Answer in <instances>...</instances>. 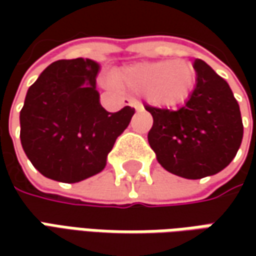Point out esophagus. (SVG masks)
Instances as JSON below:
<instances>
[{
  "instance_id": "34e87169",
  "label": "esophagus",
  "mask_w": 256,
  "mask_h": 256,
  "mask_svg": "<svg viewBox=\"0 0 256 256\" xmlns=\"http://www.w3.org/2000/svg\"><path fill=\"white\" fill-rule=\"evenodd\" d=\"M131 106L135 108V111H144V105L141 102H138V101H132Z\"/></svg>"
}]
</instances>
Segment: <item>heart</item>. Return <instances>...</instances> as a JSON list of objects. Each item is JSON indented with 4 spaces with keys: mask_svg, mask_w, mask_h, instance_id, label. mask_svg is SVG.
<instances>
[{
    "mask_svg": "<svg viewBox=\"0 0 256 256\" xmlns=\"http://www.w3.org/2000/svg\"><path fill=\"white\" fill-rule=\"evenodd\" d=\"M195 81V68L184 60L138 62L116 74V82L121 86L132 92H144L148 102L162 108L184 102L192 92Z\"/></svg>",
    "mask_w": 256,
    "mask_h": 256,
    "instance_id": "b5f03b06",
    "label": "heart"
}]
</instances>
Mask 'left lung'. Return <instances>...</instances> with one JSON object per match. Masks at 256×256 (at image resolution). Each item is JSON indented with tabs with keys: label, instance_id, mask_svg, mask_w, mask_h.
<instances>
[{
	"label": "left lung",
	"instance_id": "8db88e82",
	"mask_svg": "<svg viewBox=\"0 0 256 256\" xmlns=\"http://www.w3.org/2000/svg\"><path fill=\"white\" fill-rule=\"evenodd\" d=\"M196 85L185 105L161 110L146 105L154 118L148 142L158 162L174 175L201 180L226 168L242 142L241 111L228 82L202 60L194 61Z\"/></svg>",
	"mask_w": 256,
	"mask_h": 256
}]
</instances>
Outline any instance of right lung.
<instances>
[{
    "label": "right lung",
    "mask_w": 256,
    "mask_h": 256,
    "mask_svg": "<svg viewBox=\"0 0 256 256\" xmlns=\"http://www.w3.org/2000/svg\"><path fill=\"white\" fill-rule=\"evenodd\" d=\"M92 60H60L28 88L20 112L21 144L44 176L74 184L101 172L135 110L108 112L100 102Z\"/></svg>",
    "instance_id": "obj_1"
}]
</instances>
